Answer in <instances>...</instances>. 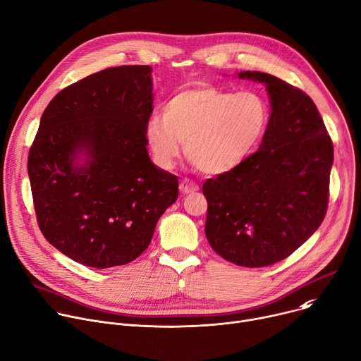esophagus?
<instances>
[{
	"mask_svg": "<svg viewBox=\"0 0 361 361\" xmlns=\"http://www.w3.org/2000/svg\"><path fill=\"white\" fill-rule=\"evenodd\" d=\"M180 191L183 194H192L195 191H199V185L192 183V181H188V180H183L180 183Z\"/></svg>",
	"mask_w": 361,
	"mask_h": 361,
	"instance_id": "esophagus-1",
	"label": "esophagus"
}]
</instances>
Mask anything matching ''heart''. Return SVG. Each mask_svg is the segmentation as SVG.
<instances>
[{"instance_id": "obj_1", "label": "heart", "mask_w": 361, "mask_h": 361, "mask_svg": "<svg viewBox=\"0 0 361 361\" xmlns=\"http://www.w3.org/2000/svg\"><path fill=\"white\" fill-rule=\"evenodd\" d=\"M267 99L255 90L197 86L176 93L145 126L157 166L174 167L183 144L188 159L212 176L231 173L256 151L269 125Z\"/></svg>"}]
</instances>
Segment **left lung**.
Here are the masks:
<instances>
[{"label":"left lung","instance_id":"1","mask_svg":"<svg viewBox=\"0 0 361 361\" xmlns=\"http://www.w3.org/2000/svg\"><path fill=\"white\" fill-rule=\"evenodd\" d=\"M238 78L265 85L269 125L240 167L203 184L204 232L223 259L262 268L288 257L322 223L334 151L308 94L268 73L246 71Z\"/></svg>","mask_w":361,"mask_h":361}]
</instances>
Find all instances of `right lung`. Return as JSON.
Instances as JSON below:
<instances>
[{"label":"right lung","mask_w":361,"mask_h":361,"mask_svg":"<svg viewBox=\"0 0 361 361\" xmlns=\"http://www.w3.org/2000/svg\"><path fill=\"white\" fill-rule=\"evenodd\" d=\"M151 66H118L59 92L28 154L40 231L89 268L126 265L149 245L178 197L176 176L152 164L145 126Z\"/></svg>","instance_id":"obj_1"}]
</instances>
